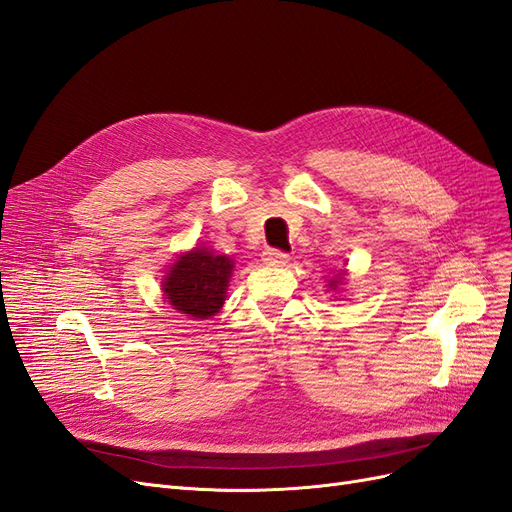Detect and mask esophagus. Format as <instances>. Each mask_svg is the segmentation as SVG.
I'll use <instances>...</instances> for the list:
<instances>
[{
    "instance_id": "1",
    "label": "esophagus",
    "mask_w": 512,
    "mask_h": 512,
    "mask_svg": "<svg viewBox=\"0 0 512 512\" xmlns=\"http://www.w3.org/2000/svg\"><path fill=\"white\" fill-rule=\"evenodd\" d=\"M262 256H265L262 260H265L267 265H286V262H288V254L282 252V250H273V247Z\"/></svg>"
}]
</instances>
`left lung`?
Listing matches in <instances>:
<instances>
[{
    "label": "left lung",
    "instance_id": "obj_1",
    "mask_svg": "<svg viewBox=\"0 0 512 512\" xmlns=\"http://www.w3.org/2000/svg\"><path fill=\"white\" fill-rule=\"evenodd\" d=\"M344 275H346V271L344 269H339L331 280H329V288H337V286H342V282H344Z\"/></svg>",
    "mask_w": 512,
    "mask_h": 512
}]
</instances>
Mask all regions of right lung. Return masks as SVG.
<instances>
[{
    "label": "right lung",
    "instance_id": "1",
    "mask_svg": "<svg viewBox=\"0 0 512 512\" xmlns=\"http://www.w3.org/2000/svg\"><path fill=\"white\" fill-rule=\"evenodd\" d=\"M235 260L209 247L181 254L162 282L168 305L194 320H207L222 309Z\"/></svg>",
    "mask_w": 512,
    "mask_h": 512
}]
</instances>
